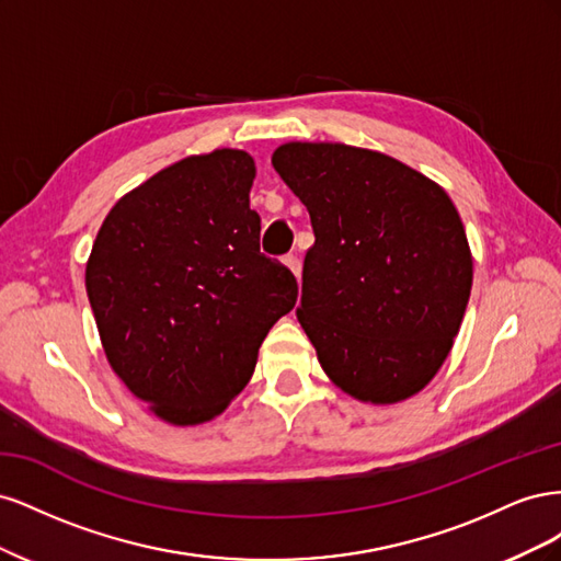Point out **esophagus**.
<instances>
[{
    "label": "esophagus",
    "instance_id": "esophagus-1",
    "mask_svg": "<svg viewBox=\"0 0 561 561\" xmlns=\"http://www.w3.org/2000/svg\"><path fill=\"white\" fill-rule=\"evenodd\" d=\"M285 262V266L293 271V274L297 276V280H299V276H301V262H299V257L297 254H287V257L283 260Z\"/></svg>",
    "mask_w": 561,
    "mask_h": 561
}]
</instances>
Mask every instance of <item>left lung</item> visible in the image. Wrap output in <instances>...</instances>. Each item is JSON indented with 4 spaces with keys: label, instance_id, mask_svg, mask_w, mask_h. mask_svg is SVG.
Wrapping results in <instances>:
<instances>
[{
    "label": "left lung",
    "instance_id": "1",
    "mask_svg": "<svg viewBox=\"0 0 561 561\" xmlns=\"http://www.w3.org/2000/svg\"><path fill=\"white\" fill-rule=\"evenodd\" d=\"M271 163L311 217L297 318L320 367L363 402L412 398L447 360L472 287L451 198L398 159L339 142H287Z\"/></svg>",
    "mask_w": 561,
    "mask_h": 561
}]
</instances>
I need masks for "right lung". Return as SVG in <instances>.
I'll return each instance as SVG.
<instances>
[{
    "label": "right lung",
    "instance_id": "right-lung-1",
    "mask_svg": "<svg viewBox=\"0 0 561 561\" xmlns=\"http://www.w3.org/2000/svg\"><path fill=\"white\" fill-rule=\"evenodd\" d=\"M254 161L215 149L163 168L116 201L87 264L112 369L159 419L196 426L250 381L297 278L260 252Z\"/></svg>",
    "mask_w": 561,
    "mask_h": 561
}]
</instances>
